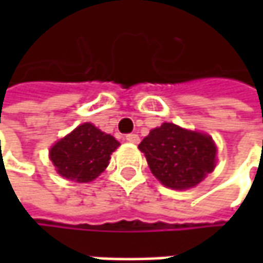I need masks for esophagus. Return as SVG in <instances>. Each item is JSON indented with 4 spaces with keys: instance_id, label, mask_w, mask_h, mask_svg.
<instances>
[{
    "instance_id": "34e87169",
    "label": "esophagus",
    "mask_w": 263,
    "mask_h": 263,
    "mask_svg": "<svg viewBox=\"0 0 263 263\" xmlns=\"http://www.w3.org/2000/svg\"><path fill=\"white\" fill-rule=\"evenodd\" d=\"M127 142H130V143H139L140 142V137L135 135V133H130V135H127L126 136Z\"/></svg>"
}]
</instances>
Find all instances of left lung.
Wrapping results in <instances>:
<instances>
[{
	"mask_svg": "<svg viewBox=\"0 0 263 263\" xmlns=\"http://www.w3.org/2000/svg\"><path fill=\"white\" fill-rule=\"evenodd\" d=\"M152 174L164 186L186 190L214 171L217 146L212 137L164 123L151 130L139 145Z\"/></svg>",
	"mask_w": 263,
	"mask_h": 263,
	"instance_id": "left-lung-1",
	"label": "left lung"
}]
</instances>
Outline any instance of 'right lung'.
<instances>
[{
    "label": "right lung",
    "instance_id": "add662e5",
    "mask_svg": "<svg viewBox=\"0 0 263 263\" xmlns=\"http://www.w3.org/2000/svg\"><path fill=\"white\" fill-rule=\"evenodd\" d=\"M118 140L90 123L76 127L49 151L57 173L67 180L89 183L108 167Z\"/></svg>",
    "mask_w": 263,
    "mask_h": 263
}]
</instances>
